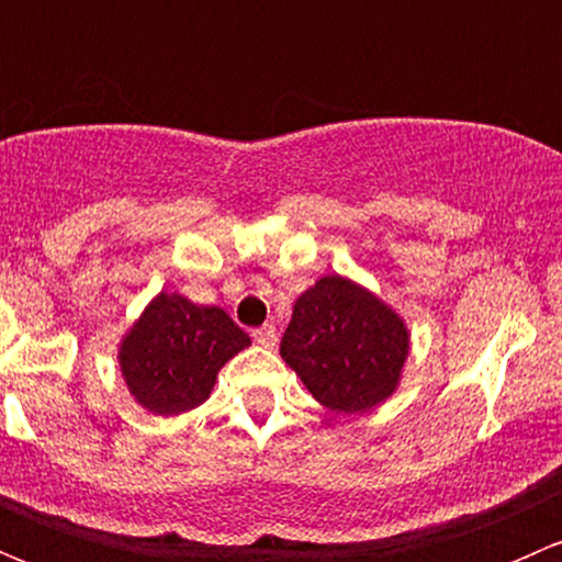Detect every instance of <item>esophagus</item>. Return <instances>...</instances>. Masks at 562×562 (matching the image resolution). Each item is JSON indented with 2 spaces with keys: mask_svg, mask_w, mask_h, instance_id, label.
<instances>
[{
  "mask_svg": "<svg viewBox=\"0 0 562 562\" xmlns=\"http://www.w3.org/2000/svg\"><path fill=\"white\" fill-rule=\"evenodd\" d=\"M252 337H255V342L260 345V348H266V350L277 348V328H274V326L255 328V331H252Z\"/></svg>",
  "mask_w": 562,
  "mask_h": 562,
  "instance_id": "esophagus-1",
  "label": "esophagus"
}]
</instances>
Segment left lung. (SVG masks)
Segmentation results:
<instances>
[{
    "mask_svg": "<svg viewBox=\"0 0 562 562\" xmlns=\"http://www.w3.org/2000/svg\"><path fill=\"white\" fill-rule=\"evenodd\" d=\"M280 356L323 407L353 416L400 389L411 328L370 288L326 274L293 304Z\"/></svg>",
    "mask_w": 562,
    "mask_h": 562,
    "instance_id": "1",
    "label": "left lung"
}]
</instances>
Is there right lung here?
I'll list each match as a JSON object with an SVG mask.
<instances>
[{
    "mask_svg": "<svg viewBox=\"0 0 562 562\" xmlns=\"http://www.w3.org/2000/svg\"><path fill=\"white\" fill-rule=\"evenodd\" d=\"M249 348L231 315L160 291L119 342V372L130 396L155 416H181L203 405L217 372Z\"/></svg>",
    "mask_w": 562,
    "mask_h": 562,
    "instance_id": "add662e5",
    "label": "right lung"
}]
</instances>
